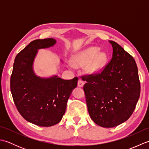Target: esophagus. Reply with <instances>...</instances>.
I'll return each mask as SVG.
<instances>
[{"instance_id": "1", "label": "esophagus", "mask_w": 149, "mask_h": 149, "mask_svg": "<svg viewBox=\"0 0 149 149\" xmlns=\"http://www.w3.org/2000/svg\"><path fill=\"white\" fill-rule=\"evenodd\" d=\"M84 82H83V81H81V80H79V81H78L77 86H78L79 87H80V88L83 87V86H84Z\"/></svg>"}]
</instances>
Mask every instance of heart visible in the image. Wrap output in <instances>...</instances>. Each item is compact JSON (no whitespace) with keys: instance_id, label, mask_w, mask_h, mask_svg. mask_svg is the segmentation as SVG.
Wrapping results in <instances>:
<instances>
[{"instance_id":"b5f03b06","label":"heart","mask_w":149,"mask_h":149,"mask_svg":"<svg viewBox=\"0 0 149 149\" xmlns=\"http://www.w3.org/2000/svg\"><path fill=\"white\" fill-rule=\"evenodd\" d=\"M97 47H90L78 52L73 58V63L76 66L87 65V71L91 74H99L102 70L107 61L106 52H99Z\"/></svg>"}]
</instances>
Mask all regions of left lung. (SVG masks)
Wrapping results in <instances>:
<instances>
[{
	"label": "left lung",
	"instance_id": "8db88e82",
	"mask_svg": "<svg viewBox=\"0 0 149 149\" xmlns=\"http://www.w3.org/2000/svg\"><path fill=\"white\" fill-rule=\"evenodd\" d=\"M113 58L100 74L83 76V90L90 118L100 127L110 128L127 120L140 95L136 63L113 41Z\"/></svg>",
	"mask_w": 149,
	"mask_h": 149
}]
</instances>
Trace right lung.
I'll list each match as a JSON object with an SVG mask.
<instances>
[{
	"instance_id": "obj_1",
	"label": "right lung",
	"mask_w": 149,
	"mask_h": 149,
	"mask_svg": "<svg viewBox=\"0 0 149 149\" xmlns=\"http://www.w3.org/2000/svg\"><path fill=\"white\" fill-rule=\"evenodd\" d=\"M56 43L53 38L31 42L16 56L11 76V91L18 112L27 121L42 127L61 121L68 98L77 85V77L65 80L56 75L41 77L34 73L33 64L38 50Z\"/></svg>"
}]
</instances>
